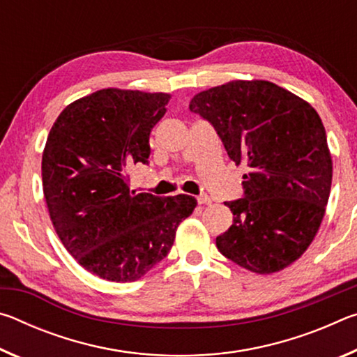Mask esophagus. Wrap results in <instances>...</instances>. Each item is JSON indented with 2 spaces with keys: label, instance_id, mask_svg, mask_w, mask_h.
<instances>
[{
  "label": "esophagus",
  "instance_id": "esophagus-1",
  "mask_svg": "<svg viewBox=\"0 0 357 357\" xmlns=\"http://www.w3.org/2000/svg\"><path fill=\"white\" fill-rule=\"evenodd\" d=\"M197 202L200 203V204H211V198L208 197V195H200V197H197Z\"/></svg>",
  "mask_w": 357,
  "mask_h": 357
}]
</instances>
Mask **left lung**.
<instances>
[{"instance_id":"left-lung-1","label":"left lung","mask_w":357,"mask_h":357,"mask_svg":"<svg viewBox=\"0 0 357 357\" xmlns=\"http://www.w3.org/2000/svg\"><path fill=\"white\" fill-rule=\"evenodd\" d=\"M190 112L214 126L228 155L245 164L244 198L225 204L233 225L217 249L250 273L274 274L301 258L326 213L332 157L309 102L266 80H233L193 96Z\"/></svg>"}]
</instances>
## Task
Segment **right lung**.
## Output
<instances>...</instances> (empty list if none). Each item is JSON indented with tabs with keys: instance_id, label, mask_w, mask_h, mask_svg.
Returning a JSON list of instances; mask_svg holds the SVG:
<instances>
[{
	"instance_id": "obj_1",
	"label": "right lung",
	"mask_w": 357,
	"mask_h": 357,
	"mask_svg": "<svg viewBox=\"0 0 357 357\" xmlns=\"http://www.w3.org/2000/svg\"><path fill=\"white\" fill-rule=\"evenodd\" d=\"M167 93L105 88L69 104L42 153V187L55 231L77 263L110 282H135L170 252L190 195L130 189L132 165L148 164L149 134Z\"/></svg>"
}]
</instances>
